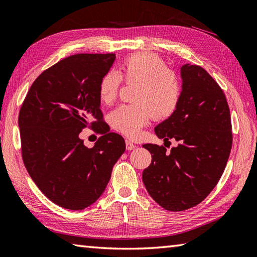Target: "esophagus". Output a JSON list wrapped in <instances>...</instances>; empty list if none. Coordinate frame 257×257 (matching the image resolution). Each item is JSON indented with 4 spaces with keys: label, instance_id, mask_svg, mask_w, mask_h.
<instances>
[{
    "label": "esophagus",
    "instance_id": "obj_1",
    "mask_svg": "<svg viewBox=\"0 0 257 257\" xmlns=\"http://www.w3.org/2000/svg\"><path fill=\"white\" fill-rule=\"evenodd\" d=\"M125 148H127V150H133L136 148V145L130 142V140H125Z\"/></svg>",
    "mask_w": 257,
    "mask_h": 257
}]
</instances>
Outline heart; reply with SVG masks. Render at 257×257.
Here are the masks:
<instances>
[{"label": "heart", "instance_id": "b5f03b06", "mask_svg": "<svg viewBox=\"0 0 257 257\" xmlns=\"http://www.w3.org/2000/svg\"><path fill=\"white\" fill-rule=\"evenodd\" d=\"M121 78L137 83L132 104L120 105L110 115L117 132L136 138L149 120L167 119L177 109L182 87L175 73L156 54L139 52L130 55L120 65V75L110 70L100 79L98 94L103 103H111L119 91Z\"/></svg>", "mask_w": 257, "mask_h": 257}]
</instances>
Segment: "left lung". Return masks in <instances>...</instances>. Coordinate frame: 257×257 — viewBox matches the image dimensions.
I'll use <instances>...</instances> for the list:
<instances>
[{"label": "left lung", "instance_id": "8db88e82", "mask_svg": "<svg viewBox=\"0 0 257 257\" xmlns=\"http://www.w3.org/2000/svg\"><path fill=\"white\" fill-rule=\"evenodd\" d=\"M182 95L176 111L155 127L159 139H176L167 153L164 146L146 144L152 164L143 182L156 203L180 212L207 197L217 185L232 149V123L225 94L199 65L180 68Z\"/></svg>", "mask_w": 257, "mask_h": 257}]
</instances>
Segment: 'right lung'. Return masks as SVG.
Listing matches in <instances>:
<instances>
[{"instance_id":"add662e5","label":"right lung","mask_w":257,"mask_h":257,"mask_svg":"<svg viewBox=\"0 0 257 257\" xmlns=\"http://www.w3.org/2000/svg\"><path fill=\"white\" fill-rule=\"evenodd\" d=\"M114 59L107 53L61 60L35 79L20 110L25 168L39 189L63 208L81 210L92 205L124 153V139L109 133L102 121L98 94L100 79ZM87 125L103 135L92 149L78 137Z\"/></svg>"}]
</instances>
